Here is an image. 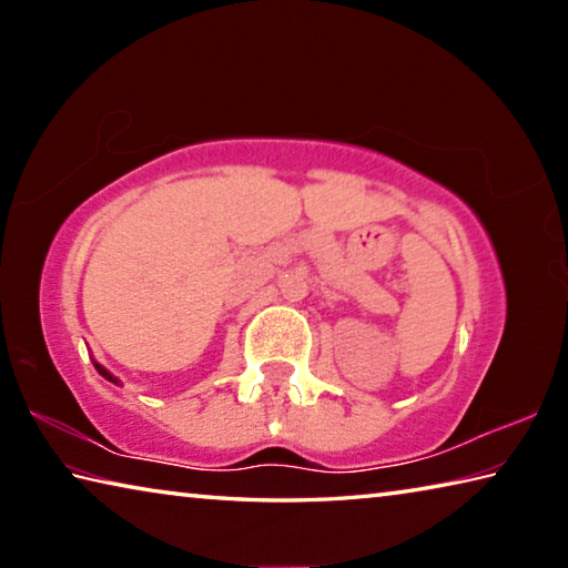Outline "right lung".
Returning <instances> with one entry per match:
<instances>
[{"label": "right lung", "instance_id": "right-lung-1", "mask_svg": "<svg viewBox=\"0 0 568 568\" xmlns=\"http://www.w3.org/2000/svg\"><path fill=\"white\" fill-rule=\"evenodd\" d=\"M92 363H94V368H98V373H100V376H102L104 381H110V383H114V386H120V378H114L112 373H110L108 368H104V365H100L94 358H92Z\"/></svg>", "mask_w": 568, "mask_h": 568}]
</instances>
